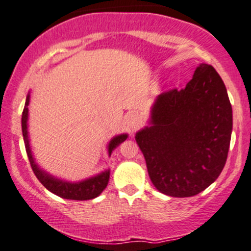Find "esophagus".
Returning a JSON list of instances; mask_svg holds the SVG:
<instances>
[{"label":"esophagus","instance_id":"34e87169","mask_svg":"<svg viewBox=\"0 0 251 251\" xmlns=\"http://www.w3.org/2000/svg\"><path fill=\"white\" fill-rule=\"evenodd\" d=\"M126 123H128L129 129H130L131 131H134V130H136V129H139L141 125H142V120H141L140 115L131 114V115H129V116H128Z\"/></svg>","mask_w":251,"mask_h":251}]
</instances>
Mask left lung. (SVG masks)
<instances>
[{
  "instance_id": "8db88e82",
  "label": "left lung",
  "mask_w": 251,
  "mask_h": 251,
  "mask_svg": "<svg viewBox=\"0 0 251 251\" xmlns=\"http://www.w3.org/2000/svg\"><path fill=\"white\" fill-rule=\"evenodd\" d=\"M149 123L135 140L157 191L192 197L218 178L229 153L232 108L211 65H199L186 88L157 96Z\"/></svg>"
}]
</instances>
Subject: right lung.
<instances>
[{
    "mask_svg": "<svg viewBox=\"0 0 251 251\" xmlns=\"http://www.w3.org/2000/svg\"><path fill=\"white\" fill-rule=\"evenodd\" d=\"M28 104H29V95L26 98V104H25L24 112H22V135H24L25 141V147H26V151L28 159H29L30 167H32L33 172H34L35 176L39 179V181L44 185L47 190L50 191L52 193L57 194V196L61 197L64 199H71V201H89V199H94L96 197L100 196L103 192L104 188L106 187L109 182V178H110V171L102 172L100 174L96 176H91V178L83 180L79 182H69L65 180H60L54 178V176H50L45 171H42L34 161L33 157L32 151H30L29 146V139H28V130H27V121H28ZM128 135L121 134L115 136L108 146V153L109 156L111 155L112 151L120 146L123 141H126Z\"/></svg>",
    "mask_w": 251,
    "mask_h": 251,
    "instance_id": "obj_1",
    "label": "right lung"
}]
</instances>
